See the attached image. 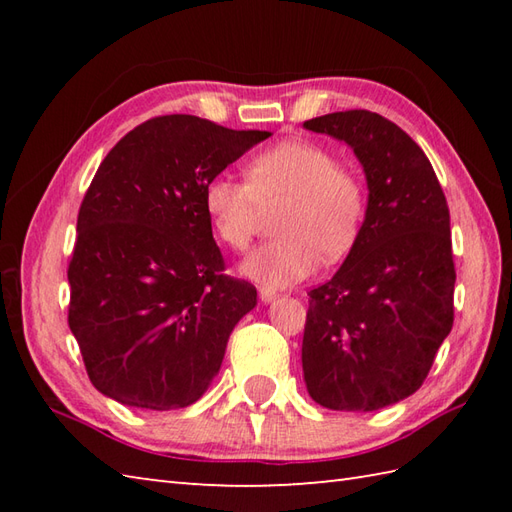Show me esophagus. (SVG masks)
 I'll use <instances>...</instances> for the list:
<instances>
[{
  "label": "esophagus",
  "mask_w": 512,
  "mask_h": 512,
  "mask_svg": "<svg viewBox=\"0 0 512 512\" xmlns=\"http://www.w3.org/2000/svg\"><path fill=\"white\" fill-rule=\"evenodd\" d=\"M259 299H262L264 303H270L277 299V292L270 290V288H259Z\"/></svg>",
  "instance_id": "obj_1"
}]
</instances>
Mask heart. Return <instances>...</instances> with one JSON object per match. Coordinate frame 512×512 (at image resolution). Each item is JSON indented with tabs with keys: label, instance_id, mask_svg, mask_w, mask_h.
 Returning a JSON list of instances; mask_svg holds the SVG:
<instances>
[{
	"label": "heart",
	"instance_id": "1",
	"mask_svg": "<svg viewBox=\"0 0 512 512\" xmlns=\"http://www.w3.org/2000/svg\"><path fill=\"white\" fill-rule=\"evenodd\" d=\"M246 182L215 176L204 187V211L222 244L246 250L264 211L275 213L273 242L255 248L242 273L259 284L284 288L321 264L350 255L367 215L361 173L317 140H286L248 160Z\"/></svg>",
	"mask_w": 512,
	"mask_h": 512
}]
</instances>
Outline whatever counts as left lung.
Wrapping results in <instances>:
<instances>
[{
	"label": "left lung",
	"instance_id": "1",
	"mask_svg": "<svg viewBox=\"0 0 512 512\" xmlns=\"http://www.w3.org/2000/svg\"><path fill=\"white\" fill-rule=\"evenodd\" d=\"M345 140L367 176V215L336 275L308 292L301 363L334 411H376L418 391L453 328L449 204L407 132L369 110L303 123Z\"/></svg>",
	"mask_w": 512,
	"mask_h": 512
}]
</instances>
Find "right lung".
Wrapping results in <instances>:
<instances>
[{"mask_svg":"<svg viewBox=\"0 0 512 512\" xmlns=\"http://www.w3.org/2000/svg\"><path fill=\"white\" fill-rule=\"evenodd\" d=\"M268 136L167 114L134 127L101 162L68 266V323L101 394L180 409L220 372L257 290L224 273L204 187Z\"/></svg>","mask_w":512,"mask_h":512,"instance_id":"right-lung-1","label":"right lung"}]
</instances>
